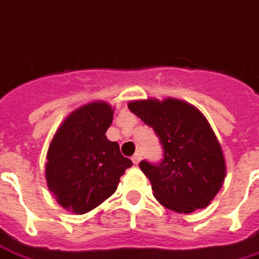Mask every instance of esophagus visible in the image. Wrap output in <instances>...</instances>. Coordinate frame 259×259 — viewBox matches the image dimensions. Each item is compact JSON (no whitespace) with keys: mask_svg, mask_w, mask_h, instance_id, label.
<instances>
[{"mask_svg":"<svg viewBox=\"0 0 259 259\" xmlns=\"http://www.w3.org/2000/svg\"><path fill=\"white\" fill-rule=\"evenodd\" d=\"M141 158H143V154H141L140 151H137V153L133 155V163H134V164H138V163L141 161Z\"/></svg>","mask_w":259,"mask_h":259,"instance_id":"1","label":"esophagus"}]
</instances>
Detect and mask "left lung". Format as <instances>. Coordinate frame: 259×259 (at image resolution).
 <instances>
[{
	"label": "left lung",
	"mask_w": 259,
	"mask_h": 259,
	"mask_svg": "<svg viewBox=\"0 0 259 259\" xmlns=\"http://www.w3.org/2000/svg\"><path fill=\"white\" fill-rule=\"evenodd\" d=\"M128 108L154 130L163 147L160 163H140L155 199L179 213L206 207L225 179L224 153L206 118L177 99L135 101Z\"/></svg>",
	"instance_id": "1"
}]
</instances>
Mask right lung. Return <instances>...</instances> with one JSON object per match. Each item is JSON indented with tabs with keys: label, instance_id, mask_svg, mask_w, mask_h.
Listing matches in <instances>:
<instances>
[{
	"label": "right lung",
	"instance_id": "add662e5",
	"mask_svg": "<svg viewBox=\"0 0 259 259\" xmlns=\"http://www.w3.org/2000/svg\"><path fill=\"white\" fill-rule=\"evenodd\" d=\"M112 108L105 102L85 105L69 115L52 140L46 179L56 200L67 210L86 213L116 190L133 161L118 143L106 138Z\"/></svg>",
	"mask_w": 259,
	"mask_h": 259
}]
</instances>
